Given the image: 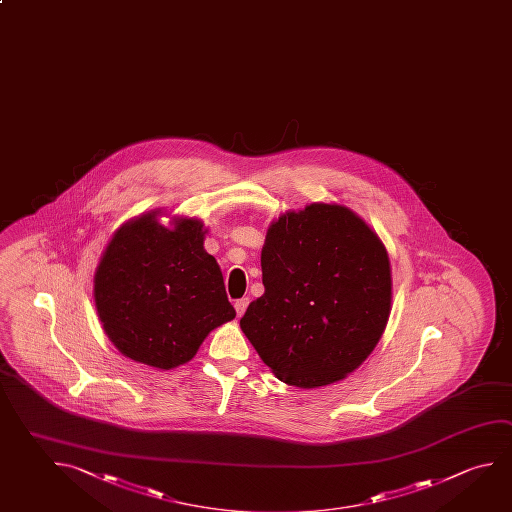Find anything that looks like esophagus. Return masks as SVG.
I'll return each instance as SVG.
<instances>
[{"mask_svg":"<svg viewBox=\"0 0 512 512\" xmlns=\"http://www.w3.org/2000/svg\"><path fill=\"white\" fill-rule=\"evenodd\" d=\"M250 304V300L248 298H241V300H237L235 302V311H237V316L241 318L244 313H246V307Z\"/></svg>","mask_w":512,"mask_h":512,"instance_id":"1","label":"esophagus"}]
</instances>
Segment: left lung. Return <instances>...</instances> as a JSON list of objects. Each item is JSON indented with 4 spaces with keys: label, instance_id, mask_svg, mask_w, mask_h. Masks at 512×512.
<instances>
[{
    "label": "left lung",
    "instance_id": "8db88e82",
    "mask_svg": "<svg viewBox=\"0 0 512 512\" xmlns=\"http://www.w3.org/2000/svg\"><path fill=\"white\" fill-rule=\"evenodd\" d=\"M264 295L241 329L286 385L341 381L376 349L392 311V269L376 232L336 203L287 210L260 253Z\"/></svg>",
    "mask_w": 512,
    "mask_h": 512
}]
</instances>
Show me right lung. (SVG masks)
Listing matches in <instances>:
<instances>
[{
	"label": "right lung",
	"instance_id": "obj_1",
	"mask_svg": "<svg viewBox=\"0 0 512 512\" xmlns=\"http://www.w3.org/2000/svg\"><path fill=\"white\" fill-rule=\"evenodd\" d=\"M162 210L129 219L111 237L93 278L109 340L126 358L160 370L196 356L210 331L235 318L217 260L205 250L203 221Z\"/></svg>",
	"mask_w": 512,
	"mask_h": 512
}]
</instances>
